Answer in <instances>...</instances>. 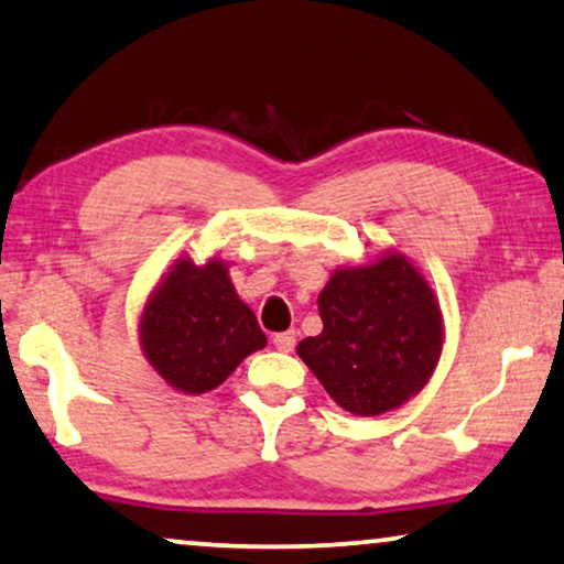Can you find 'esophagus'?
I'll return each instance as SVG.
<instances>
[{
  "label": "esophagus",
  "instance_id": "1",
  "mask_svg": "<svg viewBox=\"0 0 564 564\" xmlns=\"http://www.w3.org/2000/svg\"><path fill=\"white\" fill-rule=\"evenodd\" d=\"M273 345H275V350L291 352L293 347H296V332H281V335L273 337Z\"/></svg>",
  "mask_w": 564,
  "mask_h": 564
}]
</instances>
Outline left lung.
Listing matches in <instances>:
<instances>
[{
  "instance_id": "left-lung-1",
  "label": "left lung",
  "mask_w": 564,
  "mask_h": 564,
  "mask_svg": "<svg viewBox=\"0 0 564 564\" xmlns=\"http://www.w3.org/2000/svg\"><path fill=\"white\" fill-rule=\"evenodd\" d=\"M322 332L296 352L339 406L378 416L430 380L442 352V314L430 283L399 252L343 268L319 293Z\"/></svg>"
}]
</instances>
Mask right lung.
<instances>
[{
  "instance_id": "right-lung-1",
  "label": "right lung",
  "mask_w": 564,
  "mask_h": 564,
  "mask_svg": "<svg viewBox=\"0 0 564 564\" xmlns=\"http://www.w3.org/2000/svg\"><path fill=\"white\" fill-rule=\"evenodd\" d=\"M140 339L148 362L192 395L225 383L250 352L265 347L256 314L237 299L219 260H178L148 301Z\"/></svg>"
}]
</instances>
